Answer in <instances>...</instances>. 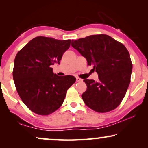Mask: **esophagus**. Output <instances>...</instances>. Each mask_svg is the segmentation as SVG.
<instances>
[{
    "label": "esophagus",
    "instance_id": "esophagus-1",
    "mask_svg": "<svg viewBox=\"0 0 148 148\" xmlns=\"http://www.w3.org/2000/svg\"><path fill=\"white\" fill-rule=\"evenodd\" d=\"M76 81L77 82H82V79H80L79 77H76Z\"/></svg>",
    "mask_w": 148,
    "mask_h": 148
}]
</instances>
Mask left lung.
<instances>
[{
    "label": "left lung",
    "instance_id": "left-lung-1",
    "mask_svg": "<svg viewBox=\"0 0 148 148\" xmlns=\"http://www.w3.org/2000/svg\"><path fill=\"white\" fill-rule=\"evenodd\" d=\"M71 46L93 65L99 81L84 79L87 90L82 95L85 104L98 112L116 108L130 84L132 62L126 47L105 34L72 40Z\"/></svg>",
    "mask_w": 148,
    "mask_h": 148
}]
</instances>
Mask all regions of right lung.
Listing matches in <instances>:
<instances>
[{"label":"right lung","mask_w":148,"mask_h":148,"mask_svg":"<svg viewBox=\"0 0 148 148\" xmlns=\"http://www.w3.org/2000/svg\"><path fill=\"white\" fill-rule=\"evenodd\" d=\"M71 40L38 36L18 52L14 60L13 80L21 100L32 112L48 115L61 106L66 91L75 82L72 75L58 76L51 67L60 64Z\"/></svg>","instance_id":"add662e5"}]
</instances>
